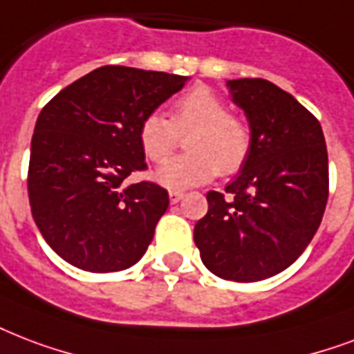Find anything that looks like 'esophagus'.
Segmentation results:
<instances>
[{
	"mask_svg": "<svg viewBox=\"0 0 354 354\" xmlns=\"http://www.w3.org/2000/svg\"><path fill=\"white\" fill-rule=\"evenodd\" d=\"M169 198H171V204H176L183 198L182 191H169Z\"/></svg>",
	"mask_w": 354,
	"mask_h": 354,
	"instance_id": "esophagus-1",
	"label": "esophagus"
}]
</instances>
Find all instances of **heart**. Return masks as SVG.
I'll list each match as a JSON object with an SVG mask.
<instances>
[{"label":"heart","mask_w":354,"mask_h":354,"mask_svg":"<svg viewBox=\"0 0 354 354\" xmlns=\"http://www.w3.org/2000/svg\"><path fill=\"white\" fill-rule=\"evenodd\" d=\"M185 133L189 152L169 159L156 171V180L174 191L202 185L217 172L234 174L245 165L252 148L249 122L230 113L228 102L204 85L176 98L171 118L153 111L139 126L142 150L156 163L165 161Z\"/></svg>","instance_id":"b5f03b06"}]
</instances>
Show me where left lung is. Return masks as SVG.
Instances as JSON below:
<instances>
[{"mask_svg": "<svg viewBox=\"0 0 354 354\" xmlns=\"http://www.w3.org/2000/svg\"><path fill=\"white\" fill-rule=\"evenodd\" d=\"M249 118L252 148L225 193L209 191L195 225L204 266L219 279L258 282L284 271L317 232L328 198L319 120L267 80L228 81Z\"/></svg>", "mask_w": 354, "mask_h": 354, "instance_id": "1", "label": "left lung"}]
</instances>
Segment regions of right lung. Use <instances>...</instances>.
Returning <instances> with one entry per match:
<instances>
[{"mask_svg": "<svg viewBox=\"0 0 354 354\" xmlns=\"http://www.w3.org/2000/svg\"><path fill=\"white\" fill-rule=\"evenodd\" d=\"M185 75L107 64L64 87L42 107L31 139L27 193L40 234L63 260L115 273L141 260L169 207L148 180L139 126Z\"/></svg>", "mask_w": 354, "mask_h": 354, "instance_id": "add662e5", "label": "right lung"}]
</instances>
